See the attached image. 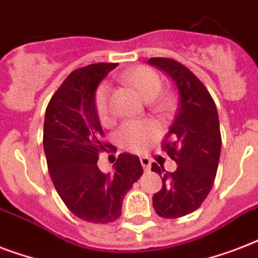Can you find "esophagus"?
Returning a JSON list of instances; mask_svg holds the SVG:
<instances>
[{
    "instance_id": "esophagus-1",
    "label": "esophagus",
    "mask_w": 258,
    "mask_h": 258,
    "mask_svg": "<svg viewBox=\"0 0 258 258\" xmlns=\"http://www.w3.org/2000/svg\"><path fill=\"white\" fill-rule=\"evenodd\" d=\"M141 163H142V166H143V169H145V171L150 170V166H151V161H150L149 158H147V157H142L141 158Z\"/></svg>"
}]
</instances>
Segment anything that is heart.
Listing matches in <instances>:
<instances>
[{
    "mask_svg": "<svg viewBox=\"0 0 258 258\" xmlns=\"http://www.w3.org/2000/svg\"><path fill=\"white\" fill-rule=\"evenodd\" d=\"M123 82L137 89L146 101H153L154 109L159 113L169 111L171 100L167 96H159L162 89V80L157 72L147 67H137L125 72ZM95 109L99 120L103 124L111 121V107H109V88L108 86H100L95 93ZM117 142L123 149L131 153H145L149 149L151 142L157 137V128L149 121H128L121 125L117 131Z\"/></svg>",
    "mask_w": 258,
    "mask_h": 258,
    "instance_id": "b5f03b06",
    "label": "heart"
}]
</instances>
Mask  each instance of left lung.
Here are the masks:
<instances>
[{"label": "left lung", "instance_id": "8db88e82", "mask_svg": "<svg viewBox=\"0 0 258 258\" xmlns=\"http://www.w3.org/2000/svg\"><path fill=\"white\" fill-rule=\"evenodd\" d=\"M165 72L178 93L175 117L163 150L176 163L174 172L153 163L162 178V188L153 196L159 217L179 218L196 212L206 200L216 178L221 154V133L216 104L196 75L172 58L147 61Z\"/></svg>", "mask_w": 258, "mask_h": 258}]
</instances>
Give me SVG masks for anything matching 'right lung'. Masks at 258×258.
<instances>
[{
    "label": "right lung",
    "instance_id": "1",
    "mask_svg": "<svg viewBox=\"0 0 258 258\" xmlns=\"http://www.w3.org/2000/svg\"><path fill=\"white\" fill-rule=\"evenodd\" d=\"M116 62H97L74 71L56 91L45 111L44 151L56 191L75 216L108 224L121 214L124 196L143 174L137 155L120 154L112 172L97 167L103 128L95 93Z\"/></svg>",
    "mask_w": 258,
    "mask_h": 258
}]
</instances>
